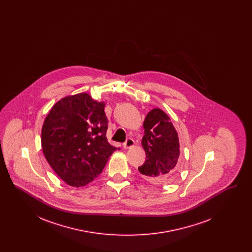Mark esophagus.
Here are the masks:
<instances>
[{"label": "esophagus", "mask_w": 252, "mask_h": 252, "mask_svg": "<svg viewBox=\"0 0 252 252\" xmlns=\"http://www.w3.org/2000/svg\"><path fill=\"white\" fill-rule=\"evenodd\" d=\"M134 144H135V142H134V140L133 139H127L124 144H123V146H124V148L125 149H129V148H132L133 146H134Z\"/></svg>", "instance_id": "34e87169"}]
</instances>
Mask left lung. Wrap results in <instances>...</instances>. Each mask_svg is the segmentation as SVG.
Returning <instances> with one entry per match:
<instances>
[{"mask_svg":"<svg viewBox=\"0 0 252 252\" xmlns=\"http://www.w3.org/2000/svg\"><path fill=\"white\" fill-rule=\"evenodd\" d=\"M142 145L146 155L140 173L150 181L164 184L179 175L180 143L178 133L167 114L159 108L152 109L144 122Z\"/></svg>","mask_w":252,"mask_h":252,"instance_id":"left-lung-1","label":"left lung"}]
</instances>
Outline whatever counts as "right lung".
Instances as JSON below:
<instances>
[{
	"label": "right lung",
	"instance_id": "obj_1",
	"mask_svg": "<svg viewBox=\"0 0 252 252\" xmlns=\"http://www.w3.org/2000/svg\"><path fill=\"white\" fill-rule=\"evenodd\" d=\"M105 103L88 94L60 100L45 118L41 146L50 166L72 187H81L97 178L108 158L120 147L107 139L108 121Z\"/></svg>",
	"mask_w": 252,
	"mask_h": 252
}]
</instances>
